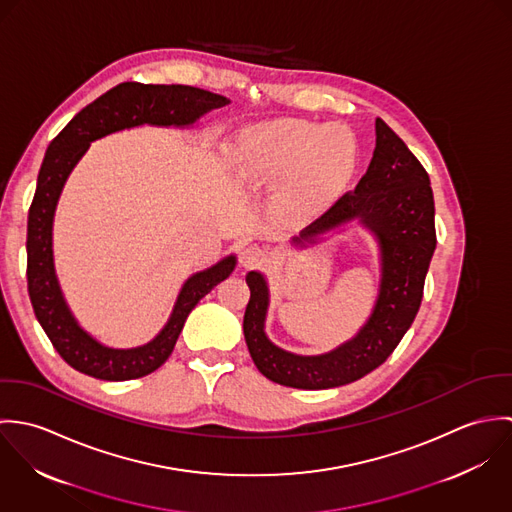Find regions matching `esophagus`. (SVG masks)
<instances>
[{
  "label": "esophagus",
  "mask_w": 512,
  "mask_h": 512,
  "mask_svg": "<svg viewBox=\"0 0 512 512\" xmlns=\"http://www.w3.org/2000/svg\"><path fill=\"white\" fill-rule=\"evenodd\" d=\"M264 260H266V254H264V250L258 248V246H246V248L240 252V264H242V268H246V270L264 264Z\"/></svg>",
  "instance_id": "1"
}]
</instances>
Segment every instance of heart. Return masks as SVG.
Wrapping results in <instances>:
<instances>
[{
  "label": "heart",
  "instance_id": "heart-1",
  "mask_svg": "<svg viewBox=\"0 0 512 512\" xmlns=\"http://www.w3.org/2000/svg\"><path fill=\"white\" fill-rule=\"evenodd\" d=\"M232 163L250 183L286 179L282 213L293 220H313L349 189L359 167V146L343 128L282 118L244 128L234 138Z\"/></svg>",
  "mask_w": 512,
  "mask_h": 512
}]
</instances>
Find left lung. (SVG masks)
I'll return each instance as SVG.
<instances>
[{
    "instance_id": "left-lung-1",
    "label": "left lung",
    "mask_w": 512,
    "mask_h": 512,
    "mask_svg": "<svg viewBox=\"0 0 512 512\" xmlns=\"http://www.w3.org/2000/svg\"><path fill=\"white\" fill-rule=\"evenodd\" d=\"M434 217V193L424 165L376 118V147L355 191L345 193L292 240L293 246H305L317 242L319 234L359 220L376 236L380 248V288L374 309L361 331L335 351L315 357L293 355L268 339L264 331L268 284L260 272H248L244 339L256 368L284 386L323 390L355 382L382 365L420 309L438 242Z\"/></svg>"
}]
</instances>
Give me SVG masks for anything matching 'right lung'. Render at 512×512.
Returning <instances> with one entry per match:
<instances>
[{
  "mask_svg": "<svg viewBox=\"0 0 512 512\" xmlns=\"http://www.w3.org/2000/svg\"><path fill=\"white\" fill-rule=\"evenodd\" d=\"M228 102L220 94L185 84L122 82L82 108L47 147L27 219V290L43 331L57 353L78 372L118 382L157 370L173 353L193 307L232 274L236 256L230 254L193 274L177 295L169 321L146 345L112 349L98 343L74 319L53 262L55 209L74 165L94 140L108 134L144 124L185 128Z\"/></svg>",
  "mask_w": 512,
  "mask_h": 512,
  "instance_id": "add662e5",
  "label": "right lung"
}]
</instances>
